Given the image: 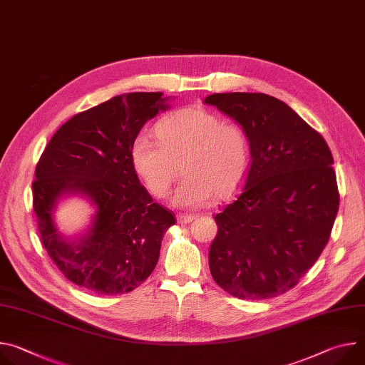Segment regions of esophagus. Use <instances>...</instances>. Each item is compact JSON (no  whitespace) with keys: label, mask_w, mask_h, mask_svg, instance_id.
<instances>
[{"label":"esophagus","mask_w":365,"mask_h":365,"mask_svg":"<svg viewBox=\"0 0 365 365\" xmlns=\"http://www.w3.org/2000/svg\"><path fill=\"white\" fill-rule=\"evenodd\" d=\"M196 217L193 214H178V222L179 224H189L195 220Z\"/></svg>","instance_id":"esophagus-1"}]
</instances>
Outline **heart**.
Instances as JSON below:
<instances>
[{
  "instance_id": "b5f03b06",
  "label": "heart",
  "mask_w": 365,
  "mask_h": 365,
  "mask_svg": "<svg viewBox=\"0 0 365 365\" xmlns=\"http://www.w3.org/2000/svg\"><path fill=\"white\" fill-rule=\"evenodd\" d=\"M155 137L138 135L131 147L135 173L155 197H166L179 173L173 203L180 207L210 205L217 193L227 196L244 180L250 166V145L244 128L200 107L166 115Z\"/></svg>"
}]
</instances>
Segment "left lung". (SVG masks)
<instances>
[{
    "mask_svg": "<svg viewBox=\"0 0 365 365\" xmlns=\"http://www.w3.org/2000/svg\"><path fill=\"white\" fill-rule=\"evenodd\" d=\"M205 102L244 128L251 153L242 190L215 215L211 274L242 300L283 294L329 241L339 206L332 153L317 130L274 96L212 93Z\"/></svg>",
    "mask_w": 365,
    "mask_h": 365,
    "instance_id": "obj_1",
    "label": "left lung"
}]
</instances>
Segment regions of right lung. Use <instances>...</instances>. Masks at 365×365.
<instances>
[{
    "label": "right lung",
    "mask_w": 365,
    "mask_h": 365,
    "mask_svg": "<svg viewBox=\"0 0 365 365\" xmlns=\"http://www.w3.org/2000/svg\"><path fill=\"white\" fill-rule=\"evenodd\" d=\"M162 92L114 96L66 121L50 138L36 166L33 210L41 242L73 284L102 296L138 287L159 262L175 214L153 202L131 162L143 125L166 110ZM63 192H82L97 207L88 232L69 242L53 215Z\"/></svg>",
    "instance_id": "add662e5"
}]
</instances>
